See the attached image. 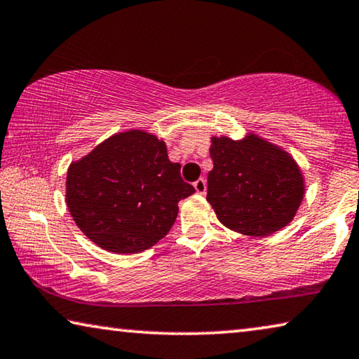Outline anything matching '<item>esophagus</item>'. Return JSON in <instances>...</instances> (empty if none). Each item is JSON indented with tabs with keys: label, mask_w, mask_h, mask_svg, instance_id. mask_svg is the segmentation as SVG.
Instances as JSON below:
<instances>
[{
	"label": "esophagus",
	"mask_w": 359,
	"mask_h": 359,
	"mask_svg": "<svg viewBox=\"0 0 359 359\" xmlns=\"http://www.w3.org/2000/svg\"><path fill=\"white\" fill-rule=\"evenodd\" d=\"M193 187H195L198 195H204V193H206V180L204 179H198L195 184H193Z\"/></svg>",
	"instance_id": "1"
}]
</instances>
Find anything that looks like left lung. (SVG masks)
<instances>
[{"mask_svg":"<svg viewBox=\"0 0 359 359\" xmlns=\"http://www.w3.org/2000/svg\"><path fill=\"white\" fill-rule=\"evenodd\" d=\"M214 168L208 203L226 229L269 236L294 219L304 200L302 170L294 158L255 134L243 140L210 139Z\"/></svg>","mask_w":359,"mask_h":359,"instance_id":"1","label":"left lung"}]
</instances>
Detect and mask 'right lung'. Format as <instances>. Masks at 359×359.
<instances>
[{
	"instance_id": "right-lung-1",
	"label": "right lung",
	"mask_w": 359,
	"mask_h": 359,
	"mask_svg": "<svg viewBox=\"0 0 359 359\" xmlns=\"http://www.w3.org/2000/svg\"><path fill=\"white\" fill-rule=\"evenodd\" d=\"M195 193L170 163L163 140L145 130L118 133L67 172V206L78 229L115 254L150 249L174 225L179 201Z\"/></svg>"
}]
</instances>
